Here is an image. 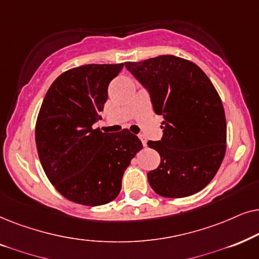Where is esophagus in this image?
Segmentation results:
<instances>
[{
  "instance_id": "34e87169",
  "label": "esophagus",
  "mask_w": 259,
  "mask_h": 259,
  "mask_svg": "<svg viewBox=\"0 0 259 259\" xmlns=\"http://www.w3.org/2000/svg\"><path fill=\"white\" fill-rule=\"evenodd\" d=\"M139 137H140V140L142 141L143 147H147V139H146V137H144V135H139Z\"/></svg>"
}]
</instances>
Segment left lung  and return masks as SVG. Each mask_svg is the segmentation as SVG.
<instances>
[{
    "instance_id": "obj_1",
    "label": "left lung",
    "mask_w": 259,
    "mask_h": 259,
    "mask_svg": "<svg viewBox=\"0 0 259 259\" xmlns=\"http://www.w3.org/2000/svg\"><path fill=\"white\" fill-rule=\"evenodd\" d=\"M124 65L148 90L155 113L164 118L162 139L148 142L161 157L148 173L150 187L164 198L200 192L226 151L225 111L214 86L198 65L175 55Z\"/></svg>"
}]
</instances>
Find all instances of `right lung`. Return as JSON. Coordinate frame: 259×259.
<instances>
[{
  "label": "right lung",
  "instance_id": "right-lung-1",
  "mask_svg": "<svg viewBox=\"0 0 259 259\" xmlns=\"http://www.w3.org/2000/svg\"><path fill=\"white\" fill-rule=\"evenodd\" d=\"M124 64H90L60 74L45 96L35 125L39 158L48 180L65 198L86 206L116 199L142 142L127 129H94L102 118L110 81Z\"/></svg>",
  "mask_w": 259,
  "mask_h": 259
}]
</instances>
